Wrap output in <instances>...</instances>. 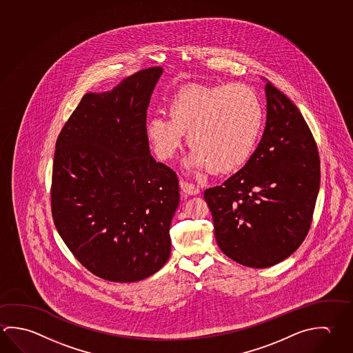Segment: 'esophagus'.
Segmentation results:
<instances>
[{
	"instance_id": "1",
	"label": "esophagus",
	"mask_w": 353,
	"mask_h": 353,
	"mask_svg": "<svg viewBox=\"0 0 353 353\" xmlns=\"http://www.w3.org/2000/svg\"><path fill=\"white\" fill-rule=\"evenodd\" d=\"M181 190L185 194H188V196H196L198 194L201 190H199V187H197L196 185H193V183H190V182H185V181H181Z\"/></svg>"
}]
</instances>
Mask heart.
Returning a JSON list of instances; mask_svg holds the SVG:
<instances>
[{
  "label": "heart",
  "instance_id": "1",
  "mask_svg": "<svg viewBox=\"0 0 353 353\" xmlns=\"http://www.w3.org/2000/svg\"><path fill=\"white\" fill-rule=\"evenodd\" d=\"M168 117L155 115L146 134L161 160L172 159L183 143L191 145L185 161L194 171L225 174L243 168L255 151L264 125L259 94L244 84H191L170 100Z\"/></svg>",
  "mask_w": 353,
  "mask_h": 353
}]
</instances>
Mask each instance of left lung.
<instances>
[{"label":"left lung","instance_id":"1","mask_svg":"<svg viewBox=\"0 0 353 353\" xmlns=\"http://www.w3.org/2000/svg\"><path fill=\"white\" fill-rule=\"evenodd\" d=\"M266 124L250 160L204 191L216 244L249 268L290 256L309 232L320 188V157L296 105L265 83Z\"/></svg>","mask_w":353,"mask_h":353}]
</instances>
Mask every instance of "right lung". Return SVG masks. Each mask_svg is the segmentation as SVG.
I'll list each match as a JSON object with an SVG mask.
<instances>
[{
	"mask_svg": "<svg viewBox=\"0 0 353 353\" xmlns=\"http://www.w3.org/2000/svg\"><path fill=\"white\" fill-rule=\"evenodd\" d=\"M161 67L81 98L57 139L52 214L65 245L94 275L134 283L171 253L179 179L150 154L146 112Z\"/></svg>",
	"mask_w": 353,
	"mask_h": 353,
	"instance_id": "obj_1",
	"label": "right lung"
}]
</instances>
